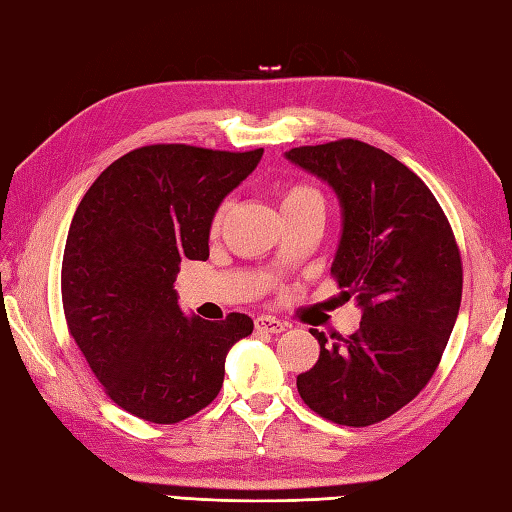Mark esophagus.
Wrapping results in <instances>:
<instances>
[{
	"label": "esophagus",
	"mask_w": 512,
	"mask_h": 512,
	"mask_svg": "<svg viewBox=\"0 0 512 512\" xmlns=\"http://www.w3.org/2000/svg\"><path fill=\"white\" fill-rule=\"evenodd\" d=\"M256 330L269 332V334H281L285 330V323H281L274 316H258L256 318Z\"/></svg>",
	"instance_id": "1"
}]
</instances>
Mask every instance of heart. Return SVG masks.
<instances>
[{
    "mask_svg": "<svg viewBox=\"0 0 512 512\" xmlns=\"http://www.w3.org/2000/svg\"><path fill=\"white\" fill-rule=\"evenodd\" d=\"M276 200H278V211H281V216L301 214V211H314V214L323 216L325 211L321 191L305 185V182H289V185L278 187ZM225 214H227V205L220 207L214 214V218H211V227H209L211 234H218L220 227H223Z\"/></svg>",
    "mask_w": 512,
    "mask_h": 512,
    "instance_id": "heart-1",
    "label": "heart"
}]
</instances>
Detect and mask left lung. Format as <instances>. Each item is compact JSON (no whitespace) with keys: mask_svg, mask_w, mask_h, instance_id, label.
<instances>
[{"mask_svg":"<svg viewBox=\"0 0 512 512\" xmlns=\"http://www.w3.org/2000/svg\"><path fill=\"white\" fill-rule=\"evenodd\" d=\"M285 158L334 189L343 231L332 274L363 310L339 343L296 376L301 399L341 426H372L432 379L455 327L464 269L432 191L403 162L359 140L296 147Z\"/></svg>","mask_w":512,"mask_h":512,"instance_id":"1","label":"left lung"}]
</instances>
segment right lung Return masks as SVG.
Instances as JSON below:
<instances>
[{
    "label": "right lung",
    "instance_id": "add662e5",
    "mask_svg": "<svg viewBox=\"0 0 512 512\" xmlns=\"http://www.w3.org/2000/svg\"><path fill=\"white\" fill-rule=\"evenodd\" d=\"M263 158L151 144L106 167L75 209L62 258L69 332L109 397L151 423L207 408L231 345L254 321L185 316L173 289L182 260L209 258L211 218Z\"/></svg>",
    "mask_w": 512,
    "mask_h": 512
}]
</instances>
